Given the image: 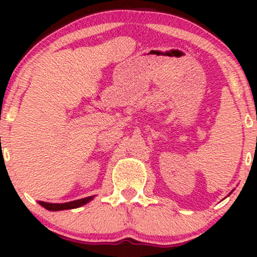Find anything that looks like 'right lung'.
Here are the masks:
<instances>
[{"mask_svg": "<svg viewBox=\"0 0 257 257\" xmlns=\"http://www.w3.org/2000/svg\"><path fill=\"white\" fill-rule=\"evenodd\" d=\"M93 198V197H85V198L78 199V200H73V202H69V203H63V204H53V203H46V202H38L43 208H46L47 210H52V211H58V210H65V209H75L78 208V206L85 204L89 200Z\"/></svg>", "mask_w": 257, "mask_h": 257, "instance_id": "right-lung-1", "label": "right lung"}]
</instances>
